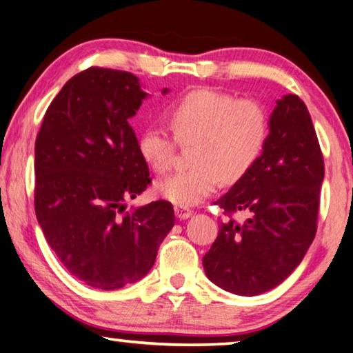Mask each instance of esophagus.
<instances>
[{
  "mask_svg": "<svg viewBox=\"0 0 353 353\" xmlns=\"http://www.w3.org/2000/svg\"><path fill=\"white\" fill-rule=\"evenodd\" d=\"M174 213L179 219L185 221V219H188L191 214H193V211H191L190 208H185V207H174Z\"/></svg>",
  "mask_w": 353,
  "mask_h": 353,
  "instance_id": "34e87169",
  "label": "esophagus"
}]
</instances>
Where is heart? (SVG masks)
Instances as JSON below:
<instances>
[{
	"mask_svg": "<svg viewBox=\"0 0 353 353\" xmlns=\"http://www.w3.org/2000/svg\"><path fill=\"white\" fill-rule=\"evenodd\" d=\"M171 132L163 126H148L139 139L140 156L157 174L174 163L177 142L194 145L187 171L176 172L156 183V193L177 207H193L225 183L238 182L264 150L268 119L258 101L234 100L213 89H197L185 95L168 111Z\"/></svg>",
	"mask_w": 353,
	"mask_h": 353,
	"instance_id": "b5f03b06",
	"label": "heart"
}]
</instances>
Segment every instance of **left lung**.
<instances>
[{"mask_svg":"<svg viewBox=\"0 0 353 353\" xmlns=\"http://www.w3.org/2000/svg\"><path fill=\"white\" fill-rule=\"evenodd\" d=\"M262 154L214 203L228 219L203 256L211 283L241 296L272 290L290 276L316 234L324 159L307 106L298 95L276 100Z\"/></svg>","mask_w":353,"mask_h":353,"instance_id":"1","label":"left lung"}]
</instances>
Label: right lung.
<instances>
[{
	"instance_id": "1",
	"label": "right lung",
	"mask_w": 353,
	"mask_h": 353,
	"mask_svg": "<svg viewBox=\"0 0 353 353\" xmlns=\"http://www.w3.org/2000/svg\"><path fill=\"white\" fill-rule=\"evenodd\" d=\"M146 97L134 74L89 68L57 94L35 140L44 238L72 276L100 290L142 279L174 227L166 201L126 208L151 183L128 121Z\"/></svg>"
}]
</instances>
